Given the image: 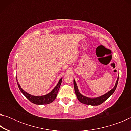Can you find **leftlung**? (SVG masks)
<instances>
[{"mask_svg": "<svg viewBox=\"0 0 131 131\" xmlns=\"http://www.w3.org/2000/svg\"><path fill=\"white\" fill-rule=\"evenodd\" d=\"M118 79L119 77H118V79H117L116 85H115V86L113 89L109 91H108L107 93H106V94H105V95H102V96H101L97 97H95V98H90V97H87L85 96L82 95L79 92L78 88H77V86L76 85V81H75V80H74V82H73L74 87L75 93H76L77 99H78V100L81 103L85 104V105H92V106H97V105H101V104L104 102L105 101L107 100L108 97L113 94L114 92L115 91V90L116 89L117 84H118Z\"/></svg>", "mask_w": 131, "mask_h": 131, "instance_id": "left-lung-1", "label": "left lung"}]
</instances>
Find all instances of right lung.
<instances>
[{
  "label": "right lung",
  "instance_id": "right-lung-1",
  "mask_svg": "<svg viewBox=\"0 0 131 131\" xmlns=\"http://www.w3.org/2000/svg\"><path fill=\"white\" fill-rule=\"evenodd\" d=\"M62 78H61L58 82V83L57 84L53 90L51 92H50L49 94H48L46 95H43V96H33V95L28 94L25 91L22 89L21 88L20 85L18 84V82L17 81V82L18 84V86L19 90L21 91V92L23 93V94L25 95V96L26 98L28 99L31 102L33 103L36 104V105H47V104H50L52 103L53 101H54L56 97L57 96V94L58 92L59 88L60 87V85L62 83Z\"/></svg>",
  "mask_w": 131,
  "mask_h": 131
}]
</instances>
